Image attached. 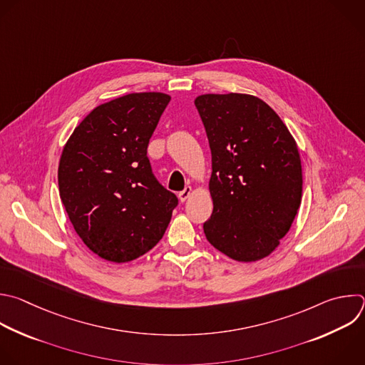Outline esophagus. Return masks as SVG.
Returning <instances> with one entry per match:
<instances>
[{
	"label": "esophagus",
	"instance_id": "1",
	"mask_svg": "<svg viewBox=\"0 0 365 365\" xmlns=\"http://www.w3.org/2000/svg\"><path fill=\"white\" fill-rule=\"evenodd\" d=\"M192 192H193V189H192V186H186L180 193H179V200L180 202H185V200H187L189 197H190V195H192Z\"/></svg>",
	"mask_w": 365,
	"mask_h": 365
}]
</instances>
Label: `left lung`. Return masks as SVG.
<instances>
[{
	"instance_id": "left-lung-1",
	"label": "left lung",
	"mask_w": 365,
	"mask_h": 365,
	"mask_svg": "<svg viewBox=\"0 0 365 365\" xmlns=\"http://www.w3.org/2000/svg\"><path fill=\"white\" fill-rule=\"evenodd\" d=\"M212 153L209 244L239 262H255L279 245L302 197L298 146L279 115L251 94L195 98Z\"/></svg>"
}]
</instances>
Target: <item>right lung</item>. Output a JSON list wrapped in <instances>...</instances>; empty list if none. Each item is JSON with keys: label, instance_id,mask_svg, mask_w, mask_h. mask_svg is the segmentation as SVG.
<instances>
[{"label": "right lung", "instance_id": "1", "mask_svg": "<svg viewBox=\"0 0 365 365\" xmlns=\"http://www.w3.org/2000/svg\"><path fill=\"white\" fill-rule=\"evenodd\" d=\"M170 101L132 93L97 106L67 140L58 190L77 235L100 258L123 264L149 252L178 206L148 159L149 140Z\"/></svg>", "mask_w": 365, "mask_h": 365}]
</instances>
